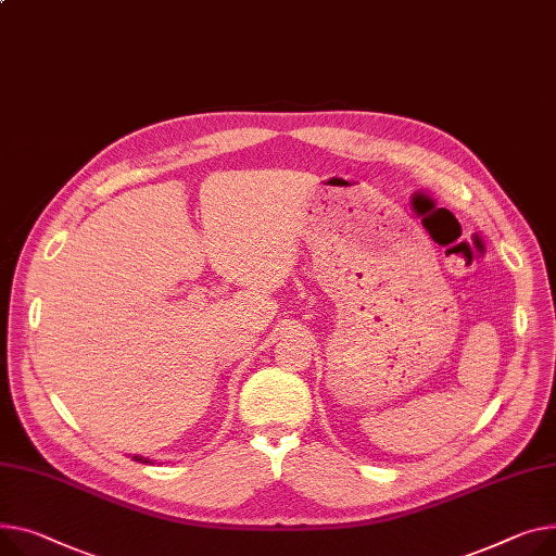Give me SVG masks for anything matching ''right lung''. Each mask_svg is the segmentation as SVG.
I'll use <instances>...</instances> for the list:
<instances>
[{"instance_id": "right-lung-1", "label": "right lung", "mask_w": 556, "mask_h": 556, "mask_svg": "<svg viewBox=\"0 0 556 556\" xmlns=\"http://www.w3.org/2000/svg\"><path fill=\"white\" fill-rule=\"evenodd\" d=\"M131 458H134V460H138V463H152L150 458H142V456H131Z\"/></svg>"}]
</instances>
